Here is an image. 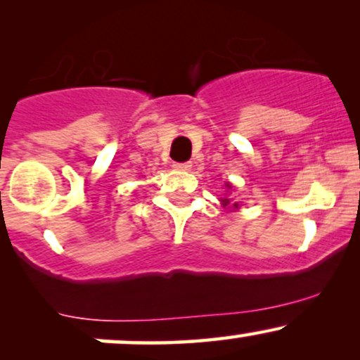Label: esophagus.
Wrapping results in <instances>:
<instances>
[{
	"label": "esophagus",
	"mask_w": 360,
	"mask_h": 360,
	"mask_svg": "<svg viewBox=\"0 0 360 360\" xmlns=\"http://www.w3.org/2000/svg\"><path fill=\"white\" fill-rule=\"evenodd\" d=\"M174 169H177V171H189L191 162H174Z\"/></svg>",
	"instance_id": "34e87169"
}]
</instances>
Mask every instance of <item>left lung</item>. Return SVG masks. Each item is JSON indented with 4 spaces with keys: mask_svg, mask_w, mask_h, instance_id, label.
<instances>
[{
    "mask_svg": "<svg viewBox=\"0 0 360 360\" xmlns=\"http://www.w3.org/2000/svg\"><path fill=\"white\" fill-rule=\"evenodd\" d=\"M223 205H225V206L229 205V200H223ZM235 206H237V205H235Z\"/></svg>",
    "mask_w": 360,
    "mask_h": 360,
    "instance_id": "left-lung-1",
    "label": "left lung"
}]
</instances>
